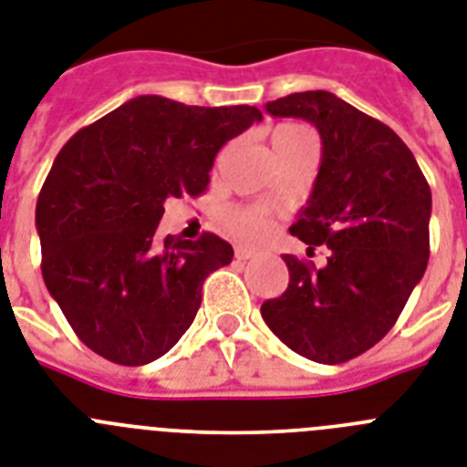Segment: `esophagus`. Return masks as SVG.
Masks as SVG:
<instances>
[{"label":"esophagus","instance_id":"34e87169","mask_svg":"<svg viewBox=\"0 0 467 467\" xmlns=\"http://www.w3.org/2000/svg\"><path fill=\"white\" fill-rule=\"evenodd\" d=\"M254 256V249L252 246H234V258L237 261H246V258Z\"/></svg>","mask_w":467,"mask_h":467}]
</instances>
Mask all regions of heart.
Segmentation results:
<instances>
[{"label":"heart","mask_w":467,"mask_h":467,"mask_svg":"<svg viewBox=\"0 0 467 467\" xmlns=\"http://www.w3.org/2000/svg\"><path fill=\"white\" fill-rule=\"evenodd\" d=\"M306 128L301 125H280L275 132H273V140H282V137L296 135V132H304ZM225 225L227 230L234 234V237H242V240H256L268 230V211L258 209V206H244V209H230L225 213Z\"/></svg>","instance_id":"obj_1"}]
</instances>
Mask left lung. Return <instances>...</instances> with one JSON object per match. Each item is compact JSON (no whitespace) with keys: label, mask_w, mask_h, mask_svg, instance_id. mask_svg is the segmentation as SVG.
Returning <instances> with one entry per match:
<instances>
[{"label":"left lung","mask_w":467,"mask_h":467,"mask_svg":"<svg viewBox=\"0 0 467 467\" xmlns=\"http://www.w3.org/2000/svg\"><path fill=\"white\" fill-rule=\"evenodd\" d=\"M265 111L320 132L318 178L289 233L330 254L323 268L285 254L289 285L261 316L292 351L335 366L375 347L425 275L432 192L401 137L337 94L294 92Z\"/></svg>","instance_id":"left-lung-1"}]
</instances>
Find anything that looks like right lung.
Instances as JSON below:
<instances>
[{
    "label": "right lung",
    "instance_id": "1",
    "mask_svg": "<svg viewBox=\"0 0 467 467\" xmlns=\"http://www.w3.org/2000/svg\"><path fill=\"white\" fill-rule=\"evenodd\" d=\"M261 119L244 104L187 107L142 94L58 151L35 211L42 277L94 354L144 366L185 335L203 280L234 252L213 233L161 242L163 203L202 194L218 149Z\"/></svg>",
    "mask_w": 467,
    "mask_h": 467
}]
</instances>
